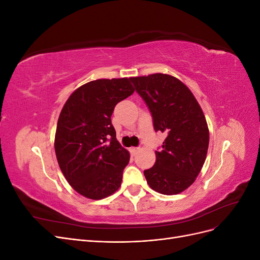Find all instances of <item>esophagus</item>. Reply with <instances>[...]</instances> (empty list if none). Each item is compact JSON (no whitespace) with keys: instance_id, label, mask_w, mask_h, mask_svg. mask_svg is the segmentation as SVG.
Returning a JSON list of instances; mask_svg holds the SVG:
<instances>
[{"instance_id":"1","label":"esophagus","mask_w":260,"mask_h":260,"mask_svg":"<svg viewBox=\"0 0 260 260\" xmlns=\"http://www.w3.org/2000/svg\"><path fill=\"white\" fill-rule=\"evenodd\" d=\"M139 147H131L130 148V153H131V155L132 156H136L137 154H138V152H139Z\"/></svg>"}]
</instances>
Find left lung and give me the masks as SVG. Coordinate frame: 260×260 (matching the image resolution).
<instances>
[{"label":"left lung","instance_id":"left-lung-1","mask_svg":"<svg viewBox=\"0 0 260 260\" xmlns=\"http://www.w3.org/2000/svg\"><path fill=\"white\" fill-rule=\"evenodd\" d=\"M153 118L155 131L166 135L156 162L144 170L148 185L165 194L190 186L206 159L209 131L205 116L187 86L177 78L154 74L130 78Z\"/></svg>","mask_w":260,"mask_h":260}]
</instances>
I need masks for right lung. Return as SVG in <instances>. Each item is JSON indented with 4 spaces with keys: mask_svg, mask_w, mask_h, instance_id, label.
I'll use <instances>...</instances> for the list:
<instances>
[{
    "mask_svg": "<svg viewBox=\"0 0 260 260\" xmlns=\"http://www.w3.org/2000/svg\"><path fill=\"white\" fill-rule=\"evenodd\" d=\"M135 92L130 79H99L78 88L62 107L55 135L59 168L74 190L91 200L115 193L130 154L116 139L112 114Z\"/></svg>",
    "mask_w": 260,
    "mask_h": 260,
    "instance_id": "right-lung-1",
    "label": "right lung"
}]
</instances>
